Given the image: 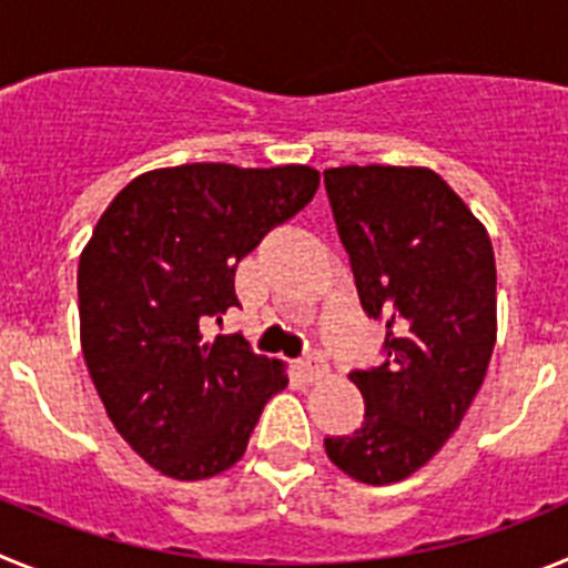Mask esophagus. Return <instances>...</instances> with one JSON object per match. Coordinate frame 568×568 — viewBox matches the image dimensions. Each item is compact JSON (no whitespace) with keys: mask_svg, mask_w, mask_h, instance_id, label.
I'll list each match as a JSON object with an SVG mask.
<instances>
[{"mask_svg":"<svg viewBox=\"0 0 568 568\" xmlns=\"http://www.w3.org/2000/svg\"><path fill=\"white\" fill-rule=\"evenodd\" d=\"M301 373H304V378H307L310 384H315V381L327 378L329 364L321 358V355H310V358L301 361Z\"/></svg>","mask_w":568,"mask_h":568,"instance_id":"esophagus-1","label":"esophagus"}]
</instances>
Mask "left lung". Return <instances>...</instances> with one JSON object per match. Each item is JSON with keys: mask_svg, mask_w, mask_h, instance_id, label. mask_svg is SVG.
Wrapping results in <instances>:
<instances>
[{"mask_svg": "<svg viewBox=\"0 0 568 568\" xmlns=\"http://www.w3.org/2000/svg\"><path fill=\"white\" fill-rule=\"evenodd\" d=\"M361 307L386 318V361L349 375L366 415L324 440L327 458L369 486L409 478L438 453L484 384L498 338L491 241L429 168L324 170Z\"/></svg>", "mask_w": 568, "mask_h": 568, "instance_id": "8db88e82", "label": "left lung"}]
</instances>
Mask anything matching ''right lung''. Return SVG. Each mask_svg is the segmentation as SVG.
<instances>
[{"instance_id":"add662e5","label":"right lung","mask_w":568,"mask_h":568,"mask_svg":"<svg viewBox=\"0 0 568 568\" xmlns=\"http://www.w3.org/2000/svg\"><path fill=\"white\" fill-rule=\"evenodd\" d=\"M307 164L195 162L135 175L79 255V341L104 413L175 480L239 464L287 366L239 335L207 338L235 298V264L318 190Z\"/></svg>"}]
</instances>
